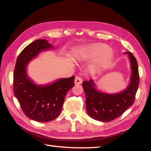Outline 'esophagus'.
Here are the masks:
<instances>
[{"mask_svg": "<svg viewBox=\"0 0 151 151\" xmlns=\"http://www.w3.org/2000/svg\"><path fill=\"white\" fill-rule=\"evenodd\" d=\"M82 82V79L80 76H76L75 79V84H81Z\"/></svg>", "mask_w": 151, "mask_h": 151, "instance_id": "34e87169", "label": "esophagus"}]
</instances>
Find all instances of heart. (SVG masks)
Listing matches in <instances>:
<instances>
[{"label": "heart", "mask_w": 151, "mask_h": 151, "mask_svg": "<svg viewBox=\"0 0 151 151\" xmlns=\"http://www.w3.org/2000/svg\"><path fill=\"white\" fill-rule=\"evenodd\" d=\"M96 58L91 66L93 72L99 73L107 67L114 58L113 50L103 44H92L80 48L76 59L78 60Z\"/></svg>", "instance_id": "obj_1"}]
</instances>
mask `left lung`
I'll return each instance as SVG.
<instances>
[{
	"instance_id": "left-lung-1",
	"label": "left lung",
	"mask_w": 151,
	"mask_h": 151,
	"mask_svg": "<svg viewBox=\"0 0 151 151\" xmlns=\"http://www.w3.org/2000/svg\"><path fill=\"white\" fill-rule=\"evenodd\" d=\"M131 64L132 75L128 86L122 91L109 93L97 88L93 80L82 83L86 96V109L93 119L101 122H110L117 119L134 104L139 84L136 59L131 52H126Z\"/></svg>"
}]
</instances>
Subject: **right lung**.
Wrapping results in <instances>:
<instances>
[{
	"label": "right lung",
	"mask_w": 151,
	"mask_h": 151,
	"mask_svg": "<svg viewBox=\"0 0 151 151\" xmlns=\"http://www.w3.org/2000/svg\"><path fill=\"white\" fill-rule=\"evenodd\" d=\"M54 48L46 39L36 40L20 53L14 72V93L23 113L29 119L46 122L61 112L65 97L75 86V76L59 78L48 84H37L27 72V65L38 54Z\"/></svg>",
	"instance_id": "right-lung-1"
}]
</instances>
